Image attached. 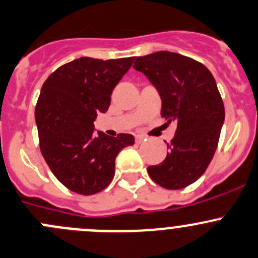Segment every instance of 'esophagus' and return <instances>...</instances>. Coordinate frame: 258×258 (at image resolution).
Masks as SVG:
<instances>
[{
  "label": "esophagus",
  "mask_w": 258,
  "mask_h": 258,
  "mask_svg": "<svg viewBox=\"0 0 258 258\" xmlns=\"http://www.w3.org/2000/svg\"><path fill=\"white\" fill-rule=\"evenodd\" d=\"M144 140L147 139H145V137H143V135H137V137H135V142H137V144H142Z\"/></svg>",
  "instance_id": "34e87169"
}]
</instances>
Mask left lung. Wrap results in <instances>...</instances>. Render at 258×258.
<instances>
[{"label": "left lung", "instance_id": "1", "mask_svg": "<svg viewBox=\"0 0 258 258\" xmlns=\"http://www.w3.org/2000/svg\"><path fill=\"white\" fill-rule=\"evenodd\" d=\"M155 86L162 99L160 115L177 123L169 152L148 174L160 187L180 189L207 169L218 145L224 105L211 71L203 63L169 51L138 56L133 65Z\"/></svg>", "mask_w": 258, "mask_h": 258}]
</instances>
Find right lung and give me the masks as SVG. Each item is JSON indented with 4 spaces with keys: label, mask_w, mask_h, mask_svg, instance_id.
Here are the masks:
<instances>
[{
    "label": "right lung",
    "mask_w": 258,
    "mask_h": 258,
    "mask_svg": "<svg viewBox=\"0 0 258 258\" xmlns=\"http://www.w3.org/2000/svg\"><path fill=\"white\" fill-rule=\"evenodd\" d=\"M134 57H80L56 69L43 83L35 108L40 150L58 182L78 195L101 192L113 180L115 158L134 144L130 134L94 133V120Z\"/></svg>",
    "instance_id": "right-lung-1"
}]
</instances>
